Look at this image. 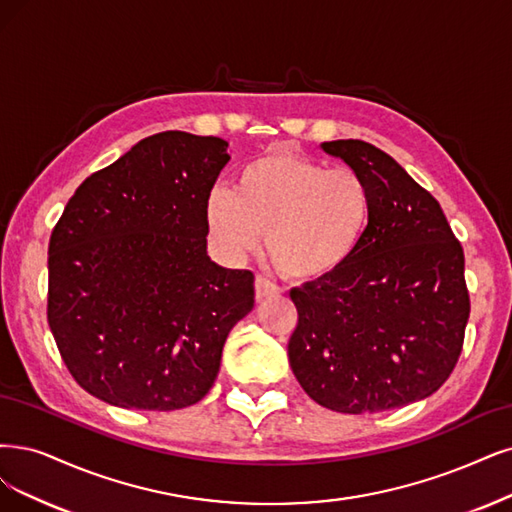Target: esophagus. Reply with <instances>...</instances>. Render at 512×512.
<instances>
[{
    "instance_id": "obj_1",
    "label": "esophagus",
    "mask_w": 512,
    "mask_h": 512,
    "mask_svg": "<svg viewBox=\"0 0 512 512\" xmlns=\"http://www.w3.org/2000/svg\"><path fill=\"white\" fill-rule=\"evenodd\" d=\"M280 289L274 285L272 280H268L266 276H255V297L261 301L266 297H272L276 295Z\"/></svg>"
}]
</instances>
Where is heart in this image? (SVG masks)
I'll list each match as a JSON object with an SVG mask.
<instances>
[{"label":"heart","instance_id":"b5f03b06","mask_svg":"<svg viewBox=\"0 0 512 512\" xmlns=\"http://www.w3.org/2000/svg\"><path fill=\"white\" fill-rule=\"evenodd\" d=\"M371 213V187L356 170L272 151L240 170L234 192L213 189L206 227L230 259L251 253L268 234L270 261L282 276L318 282L348 266Z\"/></svg>","mask_w":512,"mask_h":512}]
</instances>
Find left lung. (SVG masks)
I'll use <instances>...</instances> for the list:
<instances>
[{
    "label": "left lung",
    "instance_id": "1",
    "mask_svg": "<svg viewBox=\"0 0 512 512\" xmlns=\"http://www.w3.org/2000/svg\"><path fill=\"white\" fill-rule=\"evenodd\" d=\"M369 183V230L344 270L291 291L289 363L310 399L339 413L403 407L456 367L470 316L464 251L434 196L386 151L323 143Z\"/></svg>",
    "mask_w": 512,
    "mask_h": 512
}]
</instances>
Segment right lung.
<instances>
[{"mask_svg": "<svg viewBox=\"0 0 512 512\" xmlns=\"http://www.w3.org/2000/svg\"><path fill=\"white\" fill-rule=\"evenodd\" d=\"M225 147L183 130L151 135L92 173L54 225L48 325L73 380L109 405L198 403L227 333L253 310V272L206 255Z\"/></svg>", "mask_w": 512, "mask_h": 512, "instance_id": "right-lung-1", "label": "right lung"}]
</instances>
